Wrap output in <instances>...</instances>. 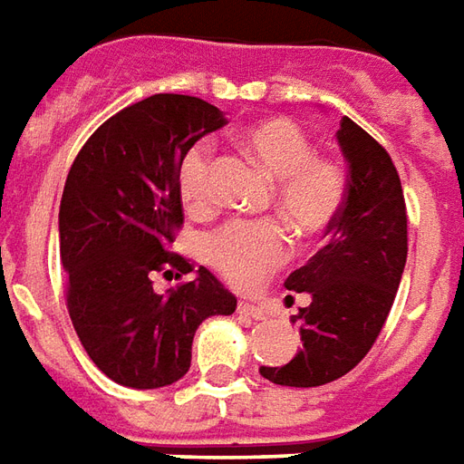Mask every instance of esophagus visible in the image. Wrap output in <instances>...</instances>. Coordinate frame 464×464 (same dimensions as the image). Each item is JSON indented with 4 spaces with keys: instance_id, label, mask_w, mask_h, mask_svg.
<instances>
[{
    "instance_id": "obj_1",
    "label": "esophagus",
    "mask_w": 464,
    "mask_h": 464,
    "mask_svg": "<svg viewBox=\"0 0 464 464\" xmlns=\"http://www.w3.org/2000/svg\"><path fill=\"white\" fill-rule=\"evenodd\" d=\"M237 312H239V314H245V317H249V320H265V317H267L265 307H259V304H252V302H239Z\"/></svg>"
}]
</instances>
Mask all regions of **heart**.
<instances>
[{"label":"heart","instance_id":"obj_1","mask_svg":"<svg viewBox=\"0 0 464 464\" xmlns=\"http://www.w3.org/2000/svg\"><path fill=\"white\" fill-rule=\"evenodd\" d=\"M249 157L275 182V207L282 222L312 237L334 222L344 199L340 164L314 157L307 134L290 120H265L239 137ZM179 195L187 209L212 205V150L199 144L179 167ZM290 245L272 222H232L207 239V259L237 287H255L287 259Z\"/></svg>","mask_w":464,"mask_h":464}]
</instances>
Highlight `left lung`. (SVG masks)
<instances>
[{"label": "left lung", "mask_w": 464, "mask_h": 464, "mask_svg": "<svg viewBox=\"0 0 464 464\" xmlns=\"http://www.w3.org/2000/svg\"><path fill=\"white\" fill-rule=\"evenodd\" d=\"M337 144L347 162L343 207L327 245L285 282L310 295L290 317L302 347L282 367H259L285 387H317L350 372L377 340L405 272L407 212L395 164L350 117L340 121Z\"/></svg>", "instance_id": "1"}]
</instances>
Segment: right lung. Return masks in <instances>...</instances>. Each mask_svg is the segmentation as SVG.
Wrapping results in <instances>:
<instances>
[{"instance_id":"right-lung-1","label":"right lung","mask_w":464,"mask_h":464,"mask_svg":"<svg viewBox=\"0 0 464 464\" xmlns=\"http://www.w3.org/2000/svg\"><path fill=\"white\" fill-rule=\"evenodd\" d=\"M225 124L209 102L154 94L104 121L69 169L59 205L69 317L92 362L117 384L157 390L182 380L197 327L237 307L207 267L177 290L152 287L154 272H192L167 252L182 225L179 167L197 140Z\"/></svg>"}]
</instances>
